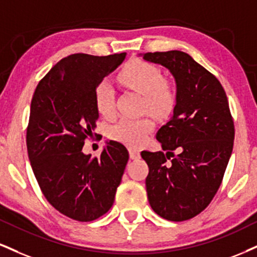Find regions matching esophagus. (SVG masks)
Here are the masks:
<instances>
[{
    "label": "esophagus",
    "instance_id": "1",
    "mask_svg": "<svg viewBox=\"0 0 257 257\" xmlns=\"http://www.w3.org/2000/svg\"><path fill=\"white\" fill-rule=\"evenodd\" d=\"M129 156H131V159L137 160L140 158V152L137 150V148H129Z\"/></svg>",
    "mask_w": 257,
    "mask_h": 257
}]
</instances>
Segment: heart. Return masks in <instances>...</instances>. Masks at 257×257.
<instances>
[{"label":"heart","instance_id":"heart-1","mask_svg":"<svg viewBox=\"0 0 257 257\" xmlns=\"http://www.w3.org/2000/svg\"><path fill=\"white\" fill-rule=\"evenodd\" d=\"M119 82L142 94L141 110L156 117L170 113L176 104V88L170 80L163 78L160 70L146 61L132 60L118 74ZM95 109L101 116L111 117L115 113V95L111 86L100 82L94 89ZM154 128L151 117L140 118L123 117L110 128L109 135L112 140L128 146L139 147L146 141Z\"/></svg>","mask_w":257,"mask_h":257}]
</instances>
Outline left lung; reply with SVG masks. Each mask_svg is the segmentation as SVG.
<instances>
[{
	"label": "left lung",
	"instance_id": "left-lung-1",
	"mask_svg": "<svg viewBox=\"0 0 257 257\" xmlns=\"http://www.w3.org/2000/svg\"><path fill=\"white\" fill-rule=\"evenodd\" d=\"M142 56L168 68L177 86L174 116L157 133L166 153L141 152L150 169L148 201L166 220H189L211 203L232 153L234 124L226 93L212 73L183 51Z\"/></svg>",
	"mask_w": 257,
	"mask_h": 257
}]
</instances>
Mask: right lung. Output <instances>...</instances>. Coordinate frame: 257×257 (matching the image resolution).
Segmentation results:
<instances>
[{
    "label": "right lung",
    "mask_w": 257,
    "mask_h": 257,
    "mask_svg": "<svg viewBox=\"0 0 257 257\" xmlns=\"http://www.w3.org/2000/svg\"><path fill=\"white\" fill-rule=\"evenodd\" d=\"M124 57L69 55L40 80L31 101L26 145L33 174L49 203L73 220L93 221L109 211L128 163L116 141L98 158L82 153L97 126L94 89Z\"/></svg>",
    "instance_id": "add662e5"
}]
</instances>
